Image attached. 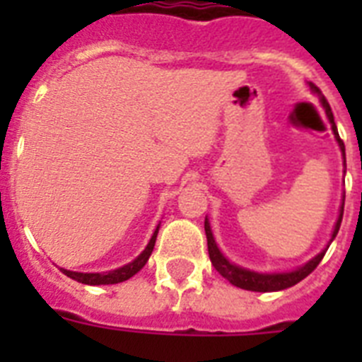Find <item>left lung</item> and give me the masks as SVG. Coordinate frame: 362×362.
Masks as SVG:
<instances>
[{"label":"left lung","instance_id":"1","mask_svg":"<svg viewBox=\"0 0 362 362\" xmlns=\"http://www.w3.org/2000/svg\"><path fill=\"white\" fill-rule=\"evenodd\" d=\"M310 90L314 93H320V90L314 86V84H308ZM320 101H321V107L325 109V115L331 122V129L334 133V139H337L338 146H340V152H342V158H344V165H346V148H344V142L340 141V135H338V129H337V124H334V116H332V110L329 107V103L325 101V98H321L320 95ZM346 173V170H344ZM346 199V195H344ZM342 216H344V203L340 206V214H338V220L334 223V229H332V235L327 242V246L321 250L315 257H312L308 263L300 264L297 267L295 270H287V272H257V270H250V269H244L240 264H235L231 263L229 259L221 253V250L218 247L216 244V238L212 235V227H210V221L209 218L204 220V233H206V244H209V255H210V261L214 264V269L220 272L223 278H226L229 284L233 286L240 287V289H247V291H259V293H269V291H281V289H287V287L295 286L298 284L300 280H304L306 276L312 272V270L320 264V261L323 259L325 252L329 250L331 246V242L334 240V237L338 235V229H340V223H342Z\"/></svg>","mask_w":362,"mask_h":362}]
</instances>
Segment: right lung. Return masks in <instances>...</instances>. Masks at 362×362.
Segmentation results:
<instances>
[{
	"label": "right lung",
	"instance_id": "right-lung-1",
	"mask_svg": "<svg viewBox=\"0 0 362 362\" xmlns=\"http://www.w3.org/2000/svg\"><path fill=\"white\" fill-rule=\"evenodd\" d=\"M159 226L156 227L152 238L146 244V247L142 250L139 255H136L131 263L124 264L120 269L109 270V272H75V270H67V269H59L65 276H69L71 280L81 281V284H86V286H110V284H120V281L129 280L131 276H135L139 270L146 264L148 257L152 255L153 246H156V238H158Z\"/></svg>",
	"mask_w": 362,
	"mask_h": 362
}]
</instances>
